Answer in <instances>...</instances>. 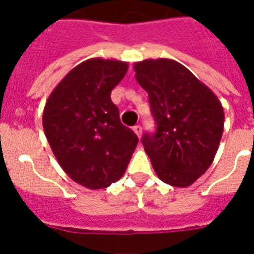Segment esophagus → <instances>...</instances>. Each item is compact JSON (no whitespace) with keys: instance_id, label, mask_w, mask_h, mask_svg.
<instances>
[{"instance_id":"esophagus-1","label":"esophagus","mask_w":254,"mask_h":254,"mask_svg":"<svg viewBox=\"0 0 254 254\" xmlns=\"http://www.w3.org/2000/svg\"><path fill=\"white\" fill-rule=\"evenodd\" d=\"M133 132L137 134V137H141V133H143V129L140 125H136V127H133Z\"/></svg>"}]
</instances>
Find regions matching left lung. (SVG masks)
I'll return each mask as SVG.
<instances>
[{"instance_id":"obj_1","label":"left lung","mask_w":254,"mask_h":254,"mask_svg":"<svg viewBox=\"0 0 254 254\" xmlns=\"http://www.w3.org/2000/svg\"><path fill=\"white\" fill-rule=\"evenodd\" d=\"M133 67L156 122V132L141 138L155 173L171 187H190L216 155L224 127L222 103L174 60H144Z\"/></svg>"}]
</instances>
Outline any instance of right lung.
Returning <instances> with one entry per match:
<instances>
[{
	"instance_id": "add662e5",
	"label": "right lung",
	"mask_w": 254,
	"mask_h": 254,
	"mask_svg": "<svg viewBox=\"0 0 254 254\" xmlns=\"http://www.w3.org/2000/svg\"><path fill=\"white\" fill-rule=\"evenodd\" d=\"M127 72L124 61L87 60L58 83L45 105L42 122L53 154L84 188L103 189L118 181L138 143L110 98Z\"/></svg>"
}]
</instances>
